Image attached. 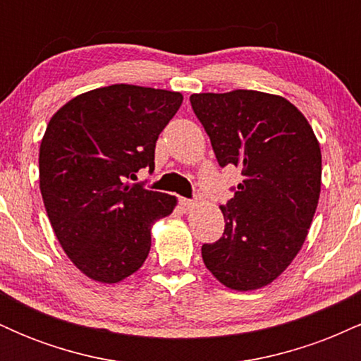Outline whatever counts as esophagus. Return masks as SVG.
I'll return each mask as SVG.
<instances>
[{
  "label": "esophagus",
  "instance_id": "1",
  "mask_svg": "<svg viewBox=\"0 0 361 361\" xmlns=\"http://www.w3.org/2000/svg\"><path fill=\"white\" fill-rule=\"evenodd\" d=\"M181 204H183L186 210H193L195 207L200 204V198H193V200H190V198H183V200H181Z\"/></svg>",
  "mask_w": 361,
  "mask_h": 361
}]
</instances>
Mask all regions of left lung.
<instances>
[{
  "label": "left lung",
  "instance_id": "1",
  "mask_svg": "<svg viewBox=\"0 0 361 361\" xmlns=\"http://www.w3.org/2000/svg\"><path fill=\"white\" fill-rule=\"evenodd\" d=\"M219 166L241 169L221 205L224 234L202 246L205 267L233 290L271 283L307 238L321 193V147L288 100L252 90L190 97Z\"/></svg>",
  "mask_w": 361,
  "mask_h": 361
}]
</instances>
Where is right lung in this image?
<instances>
[{
	"label": "right lung",
	"instance_id": "add662e5",
	"mask_svg": "<svg viewBox=\"0 0 361 361\" xmlns=\"http://www.w3.org/2000/svg\"><path fill=\"white\" fill-rule=\"evenodd\" d=\"M181 102L176 91L111 85L73 98L45 128V210L62 250L91 280L117 283L137 271L151 226L175 209V197L130 180L154 171L156 140Z\"/></svg>",
	"mask_w": 361,
	"mask_h": 361
}]
</instances>
